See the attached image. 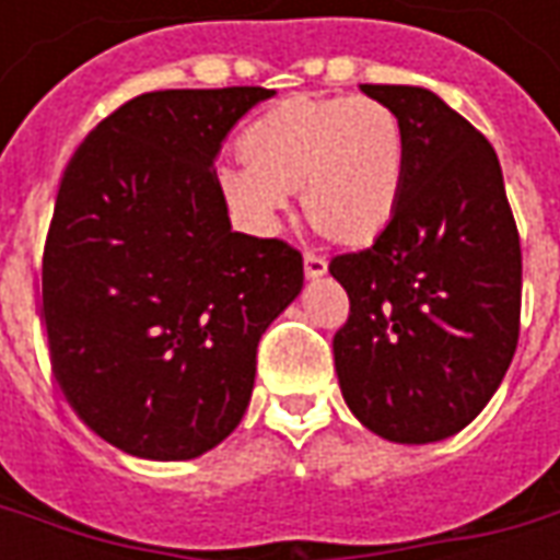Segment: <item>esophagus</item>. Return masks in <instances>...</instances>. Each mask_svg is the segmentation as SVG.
I'll list each match as a JSON object with an SVG mask.
<instances>
[{"label": "esophagus", "instance_id": "esophagus-1", "mask_svg": "<svg viewBox=\"0 0 560 560\" xmlns=\"http://www.w3.org/2000/svg\"><path fill=\"white\" fill-rule=\"evenodd\" d=\"M305 276L308 279H320V276H327V260L315 252H305Z\"/></svg>", "mask_w": 560, "mask_h": 560}]
</instances>
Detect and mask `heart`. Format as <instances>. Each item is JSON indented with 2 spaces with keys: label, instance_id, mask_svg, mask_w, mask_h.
<instances>
[{
  "label": "heart",
  "instance_id": "1",
  "mask_svg": "<svg viewBox=\"0 0 560 560\" xmlns=\"http://www.w3.org/2000/svg\"><path fill=\"white\" fill-rule=\"evenodd\" d=\"M405 128L377 98H284L243 135V161L219 173L224 197L257 231H269L303 188L305 219L329 240L372 243L399 207Z\"/></svg>",
  "mask_w": 560,
  "mask_h": 560
}]
</instances>
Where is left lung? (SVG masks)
I'll return each mask as SVG.
<instances>
[{
    "mask_svg": "<svg viewBox=\"0 0 560 560\" xmlns=\"http://www.w3.org/2000/svg\"><path fill=\"white\" fill-rule=\"evenodd\" d=\"M360 90L399 114L408 159L387 228L329 260L351 300L332 357L369 432L432 444L489 405L516 353V221L492 143L465 116L422 86Z\"/></svg>",
    "mask_w": 560,
    "mask_h": 560,
    "instance_id": "left-lung-1",
    "label": "left lung"
}]
</instances>
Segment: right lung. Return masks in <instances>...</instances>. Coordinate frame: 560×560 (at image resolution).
Returning <instances> with one entry per match:
<instances>
[{
  "label": "right lung",
  "mask_w": 560,
  "mask_h": 560,
  "mask_svg": "<svg viewBox=\"0 0 560 560\" xmlns=\"http://www.w3.org/2000/svg\"><path fill=\"white\" fill-rule=\"evenodd\" d=\"M264 86L147 92L71 155L44 245L54 375L128 456H203L252 401L257 341L303 291V255L236 233L215 176Z\"/></svg>",
  "instance_id": "1"
}]
</instances>
